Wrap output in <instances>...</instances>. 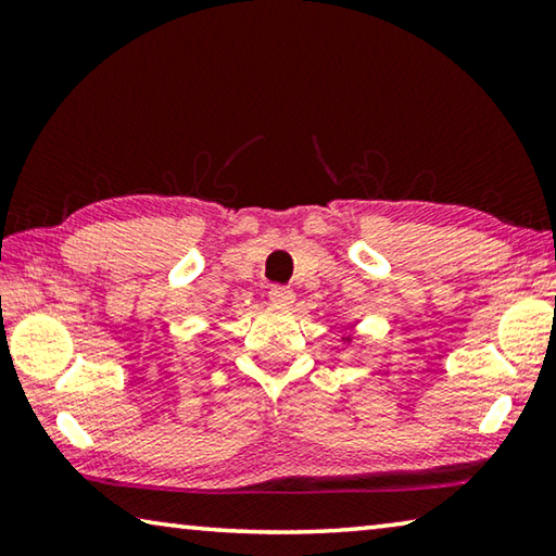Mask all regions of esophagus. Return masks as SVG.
<instances>
[{
    "label": "esophagus",
    "mask_w": 556,
    "mask_h": 556,
    "mask_svg": "<svg viewBox=\"0 0 556 556\" xmlns=\"http://www.w3.org/2000/svg\"><path fill=\"white\" fill-rule=\"evenodd\" d=\"M269 301L275 306H291L294 304V291H291L289 287H271L269 289Z\"/></svg>",
    "instance_id": "34e87169"
}]
</instances>
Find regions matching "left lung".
<instances>
[{
    "mask_svg": "<svg viewBox=\"0 0 556 556\" xmlns=\"http://www.w3.org/2000/svg\"><path fill=\"white\" fill-rule=\"evenodd\" d=\"M341 341H343V343H351V341H353V338H351V336H343V338H341Z\"/></svg>",
    "mask_w": 556,
    "mask_h": 556,
    "instance_id": "obj_1",
    "label": "left lung"
}]
</instances>
